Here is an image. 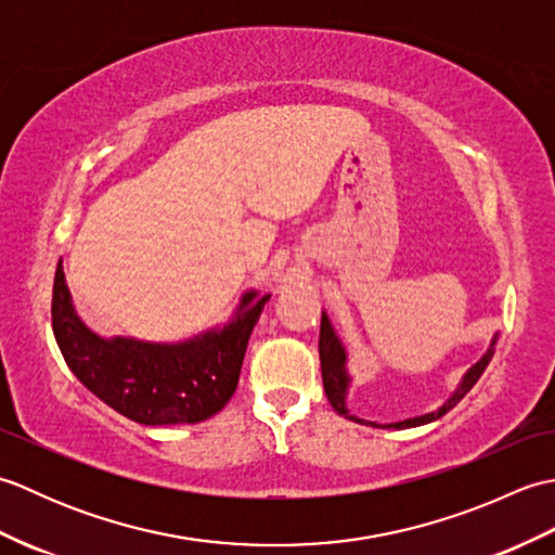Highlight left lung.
Here are the masks:
<instances>
[{"mask_svg":"<svg viewBox=\"0 0 555 555\" xmlns=\"http://www.w3.org/2000/svg\"><path fill=\"white\" fill-rule=\"evenodd\" d=\"M496 344V340H493ZM493 344L489 348V352L485 358H481L473 370H469L465 374L463 384H460L457 391L448 398V403H443L436 412H429V415H422V417H415V420H405V422H396V424H388V427L393 429H405V427H420V424H427V422H434L443 417L448 410H453L460 400L465 398V393L469 391L477 384V379L481 376V372L487 370L489 360L493 358ZM320 360H322V379H324V391H326V398L328 403L334 405V410L338 412V415H344L348 420H356V422H362L358 417L348 415L346 410V388H348V374H346V352L344 348H340V340L336 338L332 324H328L326 314L322 312V326H320Z\"/></svg>","mask_w":555,"mask_h":555,"instance_id":"8db88e82","label":"left lung"}]
</instances>
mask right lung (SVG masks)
<instances>
[{
  "mask_svg": "<svg viewBox=\"0 0 555 555\" xmlns=\"http://www.w3.org/2000/svg\"><path fill=\"white\" fill-rule=\"evenodd\" d=\"M269 296L247 293L241 312L221 332L181 346L104 340L88 332L70 308L62 262L52 288V328L78 379L109 408L138 424H195L229 403L238 386L247 338Z\"/></svg>",
  "mask_w": 555,
  "mask_h": 555,
  "instance_id": "obj_1",
  "label": "right lung"
}]
</instances>
